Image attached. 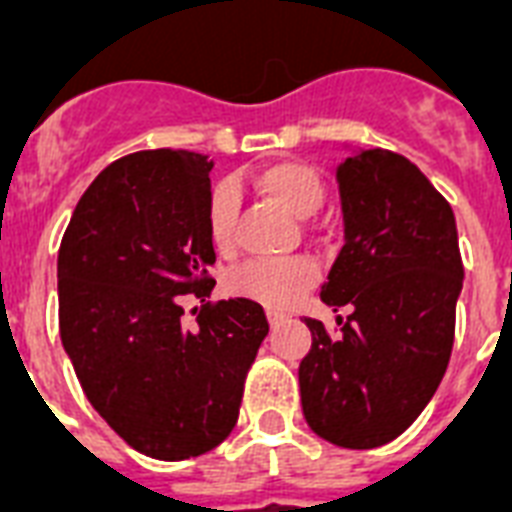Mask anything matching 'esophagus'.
<instances>
[{"instance_id": "obj_1", "label": "esophagus", "mask_w": 512, "mask_h": 512, "mask_svg": "<svg viewBox=\"0 0 512 512\" xmlns=\"http://www.w3.org/2000/svg\"><path fill=\"white\" fill-rule=\"evenodd\" d=\"M268 321H271V327H281L284 321H289V316L281 311H268Z\"/></svg>"}]
</instances>
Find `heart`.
<instances>
[{
	"instance_id": "obj_1",
	"label": "heart",
	"mask_w": 512,
	"mask_h": 512,
	"mask_svg": "<svg viewBox=\"0 0 512 512\" xmlns=\"http://www.w3.org/2000/svg\"><path fill=\"white\" fill-rule=\"evenodd\" d=\"M257 188L287 207L292 215H316L327 199L324 180L311 164L276 162L255 177ZM239 228V201L231 185H220L212 193L207 207L209 241L217 252H231ZM319 279V265L308 257H281V260H249L228 276V289L236 295L263 303L268 308L292 305Z\"/></svg>"
}]
</instances>
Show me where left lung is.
<instances>
[{"mask_svg":"<svg viewBox=\"0 0 512 512\" xmlns=\"http://www.w3.org/2000/svg\"><path fill=\"white\" fill-rule=\"evenodd\" d=\"M345 244L321 287L340 335L305 319L300 401L342 449L398 438L436 393L454 345L462 257L449 201L406 156L361 151L337 167Z\"/></svg>","mask_w":512,"mask_h":512,"instance_id":"1","label":"left lung"}]
</instances>
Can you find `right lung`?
<instances>
[{
  "instance_id": "right-lung-1",
  "label": "right lung",
  "mask_w": 512,
  "mask_h": 512,
  "mask_svg": "<svg viewBox=\"0 0 512 512\" xmlns=\"http://www.w3.org/2000/svg\"><path fill=\"white\" fill-rule=\"evenodd\" d=\"M207 156L138 151L108 164L76 204L58 249V321L84 396L154 460L223 444L268 335L263 305L207 303L185 329V295L209 297ZM196 313V311H193Z\"/></svg>"
}]
</instances>
